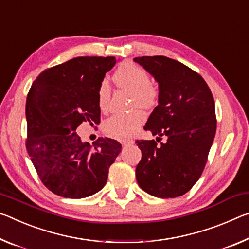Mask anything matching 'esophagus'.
Here are the masks:
<instances>
[{"instance_id":"obj_1","label":"esophagus","mask_w":249,"mask_h":249,"mask_svg":"<svg viewBox=\"0 0 249 249\" xmlns=\"http://www.w3.org/2000/svg\"><path fill=\"white\" fill-rule=\"evenodd\" d=\"M121 144L124 145V146L131 145V144H133V140H131V139H124V140H121Z\"/></svg>"}]
</instances>
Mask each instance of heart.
<instances>
[{"mask_svg":"<svg viewBox=\"0 0 249 249\" xmlns=\"http://www.w3.org/2000/svg\"><path fill=\"white\" fill-rule=\"evenodd\" d=\"M113 81L119 88L133 93V107L151 108L157 104L159 91L143 68L134 64H124L116 71L113 75ZM110 95H111L110 85L107 80H104L98 89V104L101 110L108 108ZM143 121L144 115L141 111L117 113L105 121L104 129L109 136L121 139L136 133Z\"/></svg>","mask_w":249,"mask_h":249,"instance_id":"obj_1","label":"heart"}]
</instances>
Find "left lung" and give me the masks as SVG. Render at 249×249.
Instances as JSON below:
<instances>
[{
	"instance_id": "1",
	"label": "left lung",
	"mask_w": 249,
	"mask_h": 249,
	"mask_svg": "<svg viewBox=\"0 0 249 249\" xmlns=\"http://www.w3.org/2000/svg\"><path fill=\"white\" fill-rule=\"evenodd\" d=\"M159 85L158 106L145 124L165 143L137 140L142 158L136 169L142 190L161 198L192 189L202 175L216 132L214 98L205 80L182 63L165 56L133 58Z\"/></svg>"
}]
</instances>
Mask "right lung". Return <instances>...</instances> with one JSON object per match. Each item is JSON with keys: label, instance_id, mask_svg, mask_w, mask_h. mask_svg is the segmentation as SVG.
I'll list each match as a JSON object with an SVG mask.
<instances>
[{"label": "right lung", "instance_id": "obj_1", "mask_svg": "<svg viewBox=\"0 0 249 249\" xmlns=\"http://www.w3.org/2000/svg\"><path fill=\"white\" fill-rule=\"evenodd\" d=\"M115 57H77L44 71L26 99V149L43 184L59 196L83 198L103 189L119 142L99 138L92 144L75 131L100 122L98 89Z\"/></svg>", "mask_w": 249, "mask_h": 249}]
</instances>
